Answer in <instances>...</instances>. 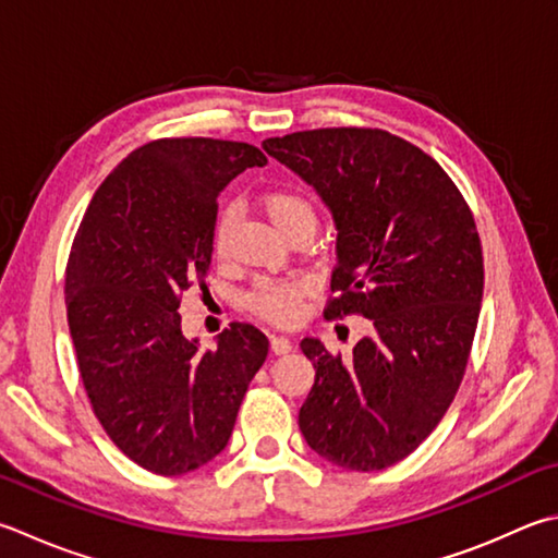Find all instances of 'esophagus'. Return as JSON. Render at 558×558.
<instances>
[{
  "label": "esophagus",
  "instance_id": "esophagus-1",
  "mask_svg": "<svg viewBox=\"0 0 558 558\" xmlns=\"http://www.w3.org/2000/svg\"><path fill=\"white\" fill-rule=\"evenodd\" d=\"M293 350V340L289 335H271V352L275 354H289Z\"/></svg>",
  "mask_w": 558,
  "mask_h": 558
}]
</instances>
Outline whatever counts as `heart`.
<instances>
[{
	"mask_svg": "<svg viewBox=\"0 0 558 558\" xmlns=\"http://www.w3.org/2000/svg\"><path fill=\"white\" fill-rule=\"evenodd\" d=\"M262 208L269 216L283 235H289L296 228H313L318 226V214L315 206L306 196L293 192V189H277V192H267L262 196ZM235 211L233 208H223L216 223V250L223 252L228 245L230 230H233ZM301 283H262V287L252 293L250 306L262 318L271 323L287 325L299 318L301 313Z\"/></svg>",
	"mask_w": 558,
	"mask_h": 558,
	"instance_id": "obj_1",
	"label": "heart"
}]
</instances>
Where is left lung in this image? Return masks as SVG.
<instances>
[{"label": "left lung", "instance_id": "8db88e82", "mask_svg": "<svg viewBox=\"0 0 558 558\" xmlns=\"http://www.w3.org/2000/svg\"><path fill=\"white\" fill-rule=\"evenodd\" d=\"M262 148L320 196L338 230V299L325 315L374 325L350 360L303 338L315 381L301 433L342 469L393 466L445 417L466 369L483 299L474 216L433 157L386 131H301Z\"/></svg>", "mask_w": 558, "mask_h": 558}]
</instances>
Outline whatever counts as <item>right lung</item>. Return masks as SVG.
Listing matches in <instances>:
<instances>
[{
	"instance_id": "right-lung-1",
	"label": "right lung",
	"mask_w": 558,
	"mask_h": 558,
	"mask_svg": "<svg viewBox=\"0 0 558 558\" xmlns=\"http://www.w3.org/2000/svg\"><path fill=\"white\" fill-rule=\"evenodd\" d=\"M265 165L247 143L143 145L97 189L72 243L65 303L82 384L113 445L153 474L218 457L267 360L255 325L233 323L202 350L180 315V296L211 265L218 194Z\"/></svg>"
}]
</instances>
